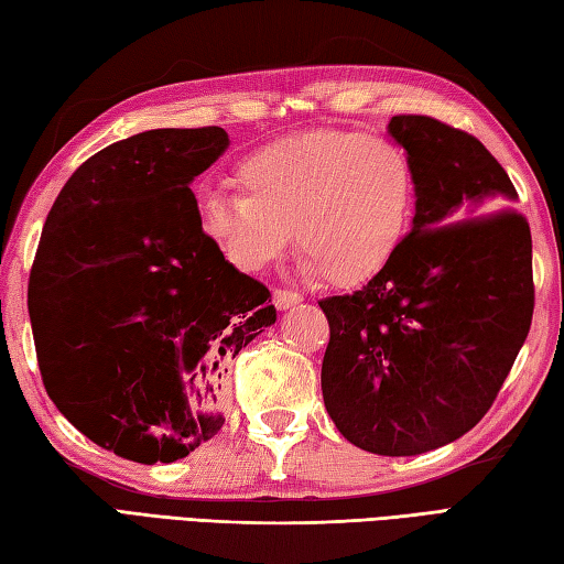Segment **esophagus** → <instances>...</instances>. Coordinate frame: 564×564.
<instances>
[{
    "instance_id": "34e87169",
    "label": "esophagus",
    "mask_w": 564,
    "mask_h": 564,
    "mask_svg": "<svg viewBox=\"0 0 564 564\" xmlns=\"http://www.w3.org/2000/svg\"><path fill=\"white\" fill-rule=\"evenodd\" d=\"M301 301H303V295L295 293V291H285V289L273 291V305L279 307V310H289V307L297 305Z\"/></svg>"
}]
</instances>
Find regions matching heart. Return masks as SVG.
I'll return each mask as SVG.
<instances>
[{"instance_id": "b5f03b06", "label": "heart", "mask_w": 564, "mask_h": 564, "mask_svg": "<svg viewBox=\"0 0 564 564\" xmlns=\"http://www.w3.org/2000/svg\"><path fill=\"white\" fill-rule=\"evenodd\" d=\"M237 194L200 198V225L215 251L247 275L267 271L289 245L301 271L334 283L368 279L398 251L410 227L416 178L390 138L356 130L271 142L239 160Z\"/></svg>"}]
</instances>
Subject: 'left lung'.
<instances>
[{
	"label": "left lung",
	"mask_w": 564,
	"mask_h": 564,
	"mask_svg": "<svg viewBox=\"0 0 564 564\" xmlns=\"http://www.w3.org/2000/svg\"><path fill=\"white\" fill-rule=\"evenodd\" d=\"M414 166L412 230L361 291L319 301L329 319L322 398L339 434L419 455L492 406L533 317L531 230L480 140L429 116H392Z\"/></svg>",
	"instance_id": "obj_1"
}]
</instances>
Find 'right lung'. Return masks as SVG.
I'll use <instances>...</instances> for the list:
<instances>
[{
	"mask_svg": "<svg viewBox=\"0 0 564 564\" xmlns=\"http://www.w3.org/2000/svg\"><path fill=\"white\" fill-rule=\"evenodd\" d=\"M223 128H158L104 148L59 191L29 281L43 386L97 446L174 463L225 424L227 366L275 322L271 293L203 232L191 182Z\"/></svg>",
	"mask_w": 564,
	"mask_h": 564,
	"instance_id": "1",
	"label": "right lung"
}]
</instances>
